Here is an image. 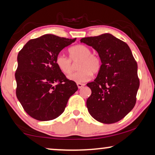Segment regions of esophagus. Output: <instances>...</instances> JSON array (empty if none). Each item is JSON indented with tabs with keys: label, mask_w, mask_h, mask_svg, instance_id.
Segmentation results:
<instances>
[{
	"label": "esophagus",
	"mask_w": 155,
	"mask_h": 155,
	"mask_svg": "<svg viewBox=\"0 0 155 155\" xmlns=\"http://www.w3.org/2000/svg\"><path fill=\"white\" fill-rule=\"evenodd\" d=\"M77 85H78V87L79 89H81V88H82L84 86V84H82V83H80V82H78L77 83Z\"/></svg>",
	"instance_id": "34e87169"
}]
</instances>
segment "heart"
Returning <instances> with one entry per match:
<instances>
[{
	"label": "heart",
	"mask_w": 155,
	"mask_h": 155,
	"mask_svg": "<svg viewBox=\"0 0 155 155\" xmlns=\"http://www.w3.org/2000/svg\"><path fill=\"white\" fill-rule=\"evenodd\" d=\"M70 58L60 54L56 59V64L60 71L66 75H70L74 70L72 63H78L79 71L68 76V79L76 82H85L91 80L92 73L97 74L101 69V60L98 56L91 54L88 47L78 45L68 50Z\"/></svg>",
	"instance_id": "b5f03b06"
}]
</instances>
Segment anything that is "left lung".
Masks as SVG:
<instances>
[{
	"label": "left lung",
	"mask_w": 155,
	"mask_h": 155,
	"mask_svg": "<svg viewBox=\"0 0 155 155\" xmlns=\"http://www.w3.org/2000/svg\"><path fill=\"white\" fill-rule=\"evenodd\" d=\"M80 42L96 50L102 63L96 79L87 84L91 90L87 100L89 113L104 124L118 122L136 104L140 85L137 63L126 42L110 33L83 38Z\"/></svg>",
	"instance_id": "left-lung-1"
}]
</instances>
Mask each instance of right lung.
<instances>
[{
	"label": "right lung",
	"instance_id": "right-lung-1",
	"mask_svg": "<svg viewBox=\"0 0 155 155\" xmlns=\"http://www.w3.org/2000/svg\"><path fill=\"white\" fill-rule=\"evenodd\" d=\"M75 40L46 34L30 40L19 51L16 95L31 117L40 121L58 117L78 90L76 83L67 79L56 64L60 51Z\"/></svg>",
	"mask_w": 155,
	"mask_h": 155
}]
</instances>
